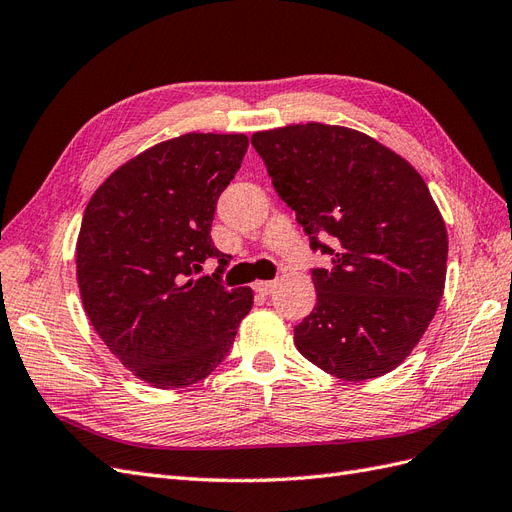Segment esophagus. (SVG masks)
I'll use <instances>...</instances> for the list:
<instances>
[{"instance_id":"34e87169","label":"esophagus","mask_w":512,"mask_h":512,"mask_svg":"<svg viewBox=\"0 0 512 512\" xmlns=\"http://www.w3.org/2000/svg\"><path fill=\"white\" fill-rule=\"evenodd\" d=\"M273 288H275V282H267V280H262V282H256V284H254V290H256L258 294H271Z\"/></svg>"}]
</instances>
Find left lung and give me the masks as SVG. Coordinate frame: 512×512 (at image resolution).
Here are the masks:
<instances>
[{"mask_svg":"<svg viewBox=\"0 0 512 512\" xmlns=\"http://www.w3.org/2000/svg\"><path fill=\"white\" fill-rule=\"evenodd\" d=\"M273 188L312 252L316 305L294 346L350 382L389 374L418 344L444 292L448 237L427 183L395 151L342 126L256 132Z\"/></svg>","mask_w":512,"mask_h":512,"instance_id":"obj_1","label":"left lung"}]
</instances>
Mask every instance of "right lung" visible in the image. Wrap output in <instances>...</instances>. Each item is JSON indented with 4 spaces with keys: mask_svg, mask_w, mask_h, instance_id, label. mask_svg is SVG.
Segmentation results:
<instances>
[{
    "mask_svg": "<svg viewBox=\"0 0 512 512\" xmlns=\"http://www.w3.org/2000/svg\"><path fill=\"white\" fill-rule=\"evenodd\" d=\"M245 151V134H183L117 168L85 209L76 280L87 318L156 389L207 378L254 305L250 288H224L230 258L211 239L215 205ZM209 257L219 269L198 276Z\"/></svg>",
    "mask_w": 512,
    "mask_h": 512,
    "instance_id": "1",
    "label": "right lung"
}]
</instances>
